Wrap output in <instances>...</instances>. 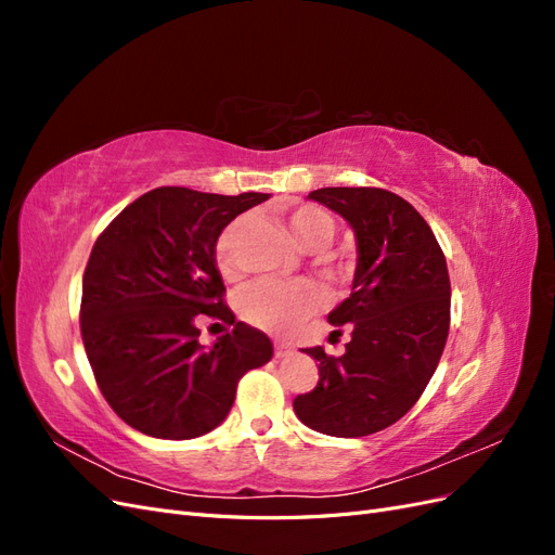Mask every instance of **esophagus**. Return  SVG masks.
<instances>
[{
  "label": "esophagus",
  "instance_id": "obj_1",
  "mask_svg": "<svg viewBox=\"0 0 555 555\" xmlns=\"http://www.w3.org/2000/svg\"><path fill=\"white\" fill-rule=\"evenodd\" d=\"M292 347L289 345H284V343H275V357L278 359H284V357H289L292 354Z\"/></svg>",
  "mask_w": 555,
  "mask_h": 555
}]
</instances>
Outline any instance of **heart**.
I'll return each mask as SVG.
<instances>
[{"instance_id":"heart-1","label":"heart","mask_w":555,"mask_h":555,"mask_svg":"<svg viewBox=\"0 0 555 555\" xmlns=\"http://www.w3.org/2000/svg\"><path fill=\"white\" fill-rule=\"evenodd\" d=\"M238 222L229 224L220 238H217L215 259L224 275L236 271V257H233V238H236ZM289 233L294 243L306 251L324 249L335 236L333 217L314 206L296 208L289 215ZM326 271H333V263L326 261ZM241 314L249 324L266 331H287L298 319H304L317 306V292L308 282H273L263 280L251 284L241 294Z\"/></svg>"}]
</instances>
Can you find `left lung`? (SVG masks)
<instances>
[{"instance_id":"8db88e82","label":"left lung","mask_w":555,"mask_h":555,"mask_svg":"<svg viewBox=\"0 0 555 555\" xmlns=\"http://www.w3.org/2000/svg\"><path fill=\"white\" fill-rule=\"evenodd\" d=\"M308 198L338 212L354 231L351 294L328 312L351 328L343 357L322 347L319 382L296 396L308 428L333 438H363L389 428L424 393L449 335L451 284L430 227L405 198L377 188H322Z\"/></svg>"}]
</instances>
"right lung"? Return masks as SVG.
Here are the masks:
<instances>
[{"label": "right lung", "mask_w": 555, "mask_h": 555, "mask_svg": "<svg viewBox=\"0 0 555 555\" xmlns=\"http://www.w3.org/2000/svg\"><path fill=\"white\" fill-rule=\"evenodd\" d=\"M266 198L157 188L96 238L82 275V345L99 389L131 428L159 440L206 435L227 418L238 379L271 361L268 335L224 306L215 259L224 227ZM198 313L234 328L206 350Z\"/></svg>", "instance_id": "obj_1"}]
</instances>
